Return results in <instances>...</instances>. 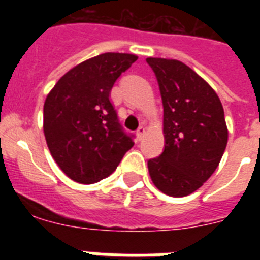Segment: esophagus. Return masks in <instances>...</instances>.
<instances>
[{"instance_id": "1", "label": "esophagus", "mask_w": 260, "mask_h": 260, "mask_svg": "<svg viewBox=\"0 0 260 260\" xmlns=\"http://www.w3.org/2000/svg\"><path fill=\"white\" fill-rule=\"evenodd\" d=\"M146 135V127H143V126H141V127L138 128L137 130V137L139 141H142L143 139V137Z\"/></svg>"}]
</instances>
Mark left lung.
I'll return each instance as SVG.
<instances>
[{"instance_id": "8db88e82", "label": "left lung", "mask_w": 260, "mask_h": 260, "mask_svg": "<svg viewBox=\"0 0 260 260\" xmlns=\"http://www.w3.org/2000/svg\"><path fill=\"white\" fill-rule=\"evenodd\" d=\"M157 79L164 107L165 148L148 160L153 185L181 198L198 190L219 167L228 143L224 108L217 93L178 59H146Z\"/></svg>"}]
</instances>
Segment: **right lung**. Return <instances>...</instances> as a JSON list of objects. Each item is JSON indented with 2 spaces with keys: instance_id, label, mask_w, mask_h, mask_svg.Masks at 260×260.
Masks as SVG:
<instances>
[{
  "instance_id": "right-lung-1",
  "label": "right lung",
  "mask_w": 260,
  "mask_h": 260,
  "mask_svg": "<svg viewBox=\"0 0 260 260\" xmlns=\"http://www.w3.org/2000/svg\"><path fill=\"white\" fill-rule=\"evenodd\" d=\"M138 59L128 53H103L69 70L44 103V135L61 171L78 183H95L116 171L133 146L119 125L110 91Z\"/></svg>"
}]
</instances>
